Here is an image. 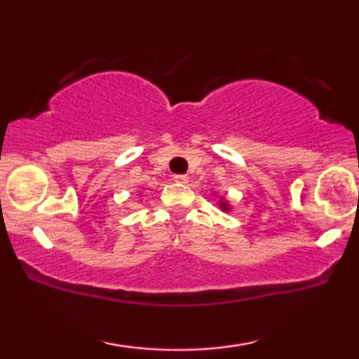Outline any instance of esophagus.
I'll return each instance as SVG.
<instances>
[{
	"label": "esophagus",
	"mask_w": 359,
	"mask_h": 359,
	"mask_svg": "<svg viewBox=\"0 0 359 359\" xmlns=\"http://www.w3.org/2000/svg\"><path fill=\"white\" fill-rule=\"evenodd\" d=\"M174 180L177 182V184H187L188 177H187L185 174H177V175H174Z\"/></svg>",
	"instance_id": "34e87169"
}]
</instances>
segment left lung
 <instances>
[{"instance_id":"8db88e82","label":"left lung","mask_w":359,"mask_h":359,"mask_svg":"<svg viewBox=\"0 0 359 359\" xmlns=\"http://www.w3.org/2000/svg\"><path fill=\"white\" fill-rule=\"evenodd\" d=\"M218 205H220V209L223 212H229L231 210V204L226 201V198H222L220 199V204H218Z\"/></svg>"}]
</instances>
